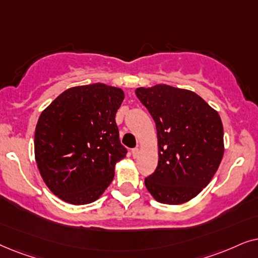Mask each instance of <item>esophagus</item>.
Returning <instances> with one entry per match:
<instances>
[{"instance_id": "1", "label": "esophagus", "mask_w": 258, "mask_h": 258, "mask_svg": "<svg viewBox=\"0 0 258 258\" xmlns=\"http://www.w3.org/2000/svg\"><path fill=\"white\" fill-rule=\"evenodd\" d=\"M139 152H140V151H139L138 147H136V149H133V150H132V156H133V158L138 157V156H139Z\"/></svg>"}]
</instances>
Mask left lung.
Wrapping results in <instances>:
<instances>
[{
    "instance_id": "1",
    "label": "left lung",
    "mask_w": 258,
    "mask_h": 258,
    "mask_svg": "<svg viewBox=\"0 0 258 258\" xmlns=\"http://www.w3.org/2000/svg\"><path fill=\"white\" fill-rule=\"evenodd\" d=\"M136 94L152 115L158 137V166L145 186L159 203H185L210 183L221 164V116L187 89L156 85L137 88Z\"/></svg>"
}]
</instances>
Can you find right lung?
<instances>
[{"instance_id": "right-lung-1", "label": "right lung", "mask_w": 258, "mask_h": 258, "mask_svg": "<svg viewBox=\"0 0 258 258\" xmlns=\"http://www.w3.org/2000/svg\"><path fill=\"white\" fill-rule=\"evenodd\" d=\"M122 89L105 84L72 87L41 113L34 150L41 177L60 199L74 205L97 201L114 178L127 150L115 113Z\"/></svg>"}]
</instances>
